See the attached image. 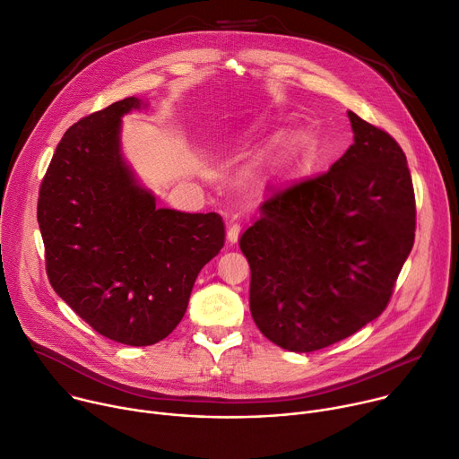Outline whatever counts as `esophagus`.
<instances>
[{"label":"esophagus","mask_w":459,"mask_h":459,"mask_svg":"<svg viewBox=\"0 0 459 459\" xmlns=\"http://www.w3.org/2000/svg\"><path fill=\"white\" fill-rule=\"evenodd\" d=\"M239 225L234 221V223H230L229 225V230H227V239H229V243H236L238 241V238H239Z\"/></svg>","instance_id":"1"}]
</instances>
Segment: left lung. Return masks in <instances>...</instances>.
I'll return each instance as SVG.
<instances>
[{"mask_svg":"<svg viewBox=\"0 0 459 459\" xmlns=\"http://www.w3.org/2000/svg\"><path fill=\"white\" fill-rule=\"evenodd\" d=\"M353 144L329 172L280 186L239 238L251 315L276 346L309 353L377 318L415 236L406 157L348 111Z\"/></svg>","mask_w":459,"mask_h":459,"instance_id":"left-lung-1","label":"left lung"}]
</instances>
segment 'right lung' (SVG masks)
I'll return each mask as SVG.
<instances>
[{
	"label": "right lung",
	"instance_id": "add662e5",
	"mask_svg": "<svg viewBox=\"0 0 459 459\" xmlns=\"http://www.w3.org/2000/svg\"><path fill=\"white\" fill-rule=\"evenodd\" d=\"M128 97L65 132L41 181L38 225L56 295L100 335L152 346L185 316L199 271L225 243L220 214L159 208L122 155Z\"/></svg>",
	"mask_w": 459,
	"mask_h": 459
}]
</instances>
